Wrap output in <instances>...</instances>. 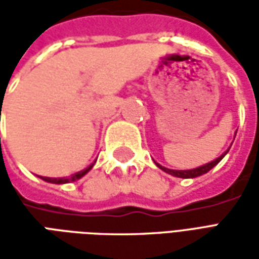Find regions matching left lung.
<instances>
[{
  "instance_id": "8db88e82",
  "label": "left lung",
  "mask_w": 259,
  "mask_h": 259,
  "mask_svg": "<svg viewBox=\"0 0 259 259\" xmlns=\"http://www.w3.org/2000/svg\"><path fill=\"white\" fill-rule=\"evenodd\" d=\"M236 136V135H234ZM229 150H230V147H229L226 151L223 152L222 155L219 158H217L215 161H212V162L209 163H205V165H202V166H198V168H194V169H190V170H174V169H168L165 168V166H161L159 163H157L158 168H161L163 170V172H166V174L172 175V176H175V178H182V179H194V178H198V176H201V175L206 174V172H209L215 165H218V162H221V159H222L226 154L229 152Z\"/></svg>"
}]
</instances>
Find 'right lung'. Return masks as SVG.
<instances>
[{
  "label": "right lung",
  "mask_w": 259,
  "mask_h": 259,
  "mask_svg": "<svg viewBox=\"0 0 259 259\" xmlns=\"http://www.w3.org/2000/svg\"><path fill=\"white\" fill-rule=\"evenodd\" d=\"M93 165L94 163H91L90 166L84 170H81V172H77V174H74L73 176H70V178H59V179H55V178H41L42 180H46L48 183H55V185H65V183H70V182H76V180L81 179L83 176H84L91 168H93Z\"/></svg>",
  "instance_id": "right-lung-1"
}]
</instances>
